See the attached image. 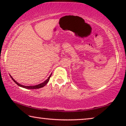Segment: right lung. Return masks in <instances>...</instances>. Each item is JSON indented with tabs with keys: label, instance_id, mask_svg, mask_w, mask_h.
I'll list each match as a JSON object with an SVG mask.
<instances>
[{
	"label": "right lung",
	"instance_id": "1",
	"mask_svg": "<svg viewBox=\"0 0 126 126\" xmlns=\"http://www.w3.org/2000/svg\"><path fill=\"white\" fill-rule=\"evenodd\" d=\"M51 75H52V74H50V75L49 77L47 78V79L45 81H44V82L42 83H40V84H39L35 85V86H23V85H22V84H19V83H18L17 82L16 80L14 79L10 75V77L12 78L14 82L15 83H16L17 85H18V86H19V87H23V88H26V89H38V88H42V87H43L44 86H45L47 84V83L49 82V79H50V77H51Z\"/></svg>",
	"mask_w": 126,
	"mask_h": 126
}]
</instances>
